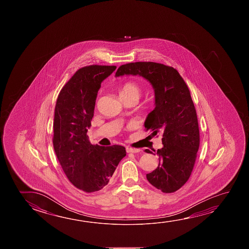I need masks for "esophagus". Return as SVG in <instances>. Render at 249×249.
Instances as JSON below:
<instances>
[{"instance_id": "esophagus-1", "label": "esophagus", "mask_w": 249, "mask_h": 249, "mask_svg": "<svg viewBox=\"0 0 249 249\" xmlns=\"http://www.w3.org/2000/svg\"><path fill=\"white\" fill-rule=\"evenodd\" d=\"M126 150L127 153H133V154H136V153H139L141 151L138 148H132V147H126Z\"/></svg>"}]
</instances>
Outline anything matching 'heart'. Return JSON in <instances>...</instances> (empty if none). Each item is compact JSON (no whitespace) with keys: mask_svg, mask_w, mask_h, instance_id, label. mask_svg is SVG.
<instances>
[{"mask_svg":"<svg viewBox=\"0 0 249 249\" xmlns=\"http://www.w3.org/2000/svg\"><path fill=\"white\" fill-rule=\"evenodd\" d=\"M142 92V86L135 81H127L123 83L119 89V95L121 98H130L135 97L139 99Z\"/></svg>","mask_w":249,"mask_h":249,"instance_id":"1","label":"heart"}]
</instances>
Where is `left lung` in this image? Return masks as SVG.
<instances>
[{"instance_id": "left-lung-1", "label": "left lung", "mask_w": 249, "mask_h": 249, "mask_svg": "<svg viewBox=\"0 0 249 249\" xmlns=\"http://www.w3.org/2000/svg\"><path fill=\"white\" fill-rule=\"evenodd\" d=\"M124 74H139L155 89V109L144 126L154 136L161 134L163 147L157 150L159 165L147 174V180L166 194L177 191L191 176L200 147L198 119L188 85L176 69L153 61L120 66L115 75Z\"/></svg>"}]
</instances>
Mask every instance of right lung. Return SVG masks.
<instances>
[{"instance_id":"add662e5","label":"right lung","mask_w":249,"mask_h":249,"mask_svg":"<svg viewBox=\"0 0 249 249\" xmlns=\"http://www.w3.org/2000/svg\"><path fill=\"white\" fill-rule=\"evenodd\" d=\"M115 69L90 65L78 70L61 89L54 107L53 149L69 180L85 193L104 188L126 156L123 146L92 145L87 135L101 83Z\"/></svg>"}]
</instances>
